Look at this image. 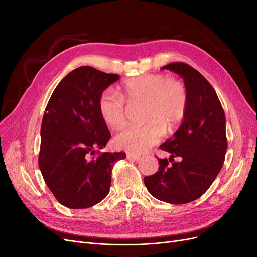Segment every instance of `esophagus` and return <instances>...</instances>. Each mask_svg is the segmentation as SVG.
<instances>
[{"mask_svg": "<svg viewBox=\"0 0 257 257\" xmlns=\"http://www.w3.org/2000/svg\"><path fill=\"white\" fill-rule=\"evenodd\" d=\"M126 158L128 160H133V161L141 160V157H139V155H137V154H134V153H127L126 154Z\"/></svg>", "mask_w": 257, "mask_h": 257, "instance_id": "obj_1", "label": "esophagus"}]
</instances>
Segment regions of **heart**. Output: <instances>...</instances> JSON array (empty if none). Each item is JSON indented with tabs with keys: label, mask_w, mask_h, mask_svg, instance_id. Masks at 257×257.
I'll use <instances>...</instances> for the list:
<instances>
[{
	"label": "heart",
	"mask_w": 257,
	"mask_h": 257,
	"mask_svg": "<svg viewBox=\"0 0 257 257\" xmlns=\"http://www.w3.org/2000/svg\"><path fill=\"white\" fill-rule=\"evenodd\" d=\"M137 102L146 103L142 126H130L114 137L118 149L130 153L147 152L158 144L165 128L174 131L183 120L188 107V93L184 84L164 75H142L126 80L121 94L106 89L98 97L100 118L112 128H121L126 122V105Z\"/></svg>",
	"instance_id": "obj_1"
}]
</instances>
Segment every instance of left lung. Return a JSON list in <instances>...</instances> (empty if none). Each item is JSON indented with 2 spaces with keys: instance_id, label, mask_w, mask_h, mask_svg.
<instances>
[{
  "instance_id": "8db88e82",
  "label": "left lung",
  "mask_w": 257,
  "mask_h": 257,
  "mask_svg": "<svg viewBox=\"0 0 257 257\" xmlns=\"http://www.w3.org/2000/svg\"><path fill=\"white\" fill-rule=\"evenodd\" d=\"M161 69L183 78L188 107L180 127L160 146L170 153L169 159H159V172L145 177L144 182L159 200L188 204L203 195L223 166L227 150L226 120L212 85L196 69L182 62ZM176 156L181 161L173 162Z\"/></svg>"
}]
</instances>
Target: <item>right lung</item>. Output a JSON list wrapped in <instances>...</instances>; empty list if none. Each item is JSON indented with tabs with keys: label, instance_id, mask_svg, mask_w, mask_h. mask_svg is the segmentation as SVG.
Here are the masks:
<instances>
[{
	"label": "right lung",
	"instance_id": "add662e5",
	"mask_svg": "<svg viewBox=\"0 0 257 257\" xmlns=\"http://www.w3.org/2000/svg\"><path fill=\"white\" fill-rule=\"evenodd\" d=\"M120 79L91 66L74 69L54 89L41 127L38 166L60 204L83 209L109 193L111 170L125 152H104L111 134L98 112L100 93Z\"/></svg>",
	"mask_w": 257,
	"mask_h": 257
}]
</instances>
